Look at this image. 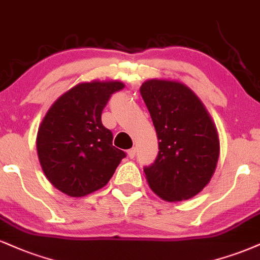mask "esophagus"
<instances>
[{"instance_id":"1","label":"esophagus","mask_w":260,"mask_h":260,"mask_svg":"<svg viewBox=\"0 0 260 260\" xmlns=\"http://www.w3.org/2000/svg\"><path fill=\"white\" fill-rule=\"evenodd\" d=\"M127 155H129L131 159H133V158L136 155V148H131V149H129V151H127Z\"/></svg>"}]
</instances>
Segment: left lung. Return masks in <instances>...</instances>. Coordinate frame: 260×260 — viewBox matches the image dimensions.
<instances>
[{
  "label": "left lung",
  "instance_id": "left-lung-1",
  "mask_svg": "<svg viewBox=\"0 0 260 260\" xmlns=\"http://www.w3.org/2000/svg\"><path fill=\"white\" fill-rule=\"evenodd\" d=\"M158 137L157 158L143 172L151 188L166 201L188 200L214 174L218 133L202 102L176 81L148 80L140 87Z\"/></svg>",
  "mask_w": 260,
  "mask_h": 260
}]
</instances>
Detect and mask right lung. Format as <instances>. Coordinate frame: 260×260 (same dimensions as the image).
Here are the masks:
<instances>
[{"mask_svg": "<svg viewBox=\"0 0 260 260\" xmlns=\"http://www.w3.org/2000/svg\"><path fill=\"white\" fill-rule=\"evenodd\" d=\"M119 81L84 82L51 107L38 131L36 148L46 178L68 196L81 197L111 180L126 153L113 146V134L101 120Z\"/></svg>", "mask_w": 260, "mask_h": 260, "instance_id": "obj_1", "label": "right lung"}]
</instances>
